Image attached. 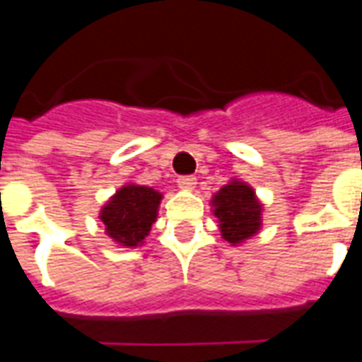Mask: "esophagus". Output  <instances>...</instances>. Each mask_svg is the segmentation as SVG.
Here are the masks:
<instances>
[{
	"label": "esophagus",
	"mask_w": 362,
	"mask_h": 362,
	"mask_svg": "<svg viewBox=\"0 0 362 362\" xmlns=\"http://www.w3.org/2000/svg\"><path fill=\"white\" fill-rule=\"evenodd\" d=\"M196 178L194 176H180L178 178V186H180L182 189H194L196 188Z\"/></svg>",
	"instance_id": "obj_1"
}]
</instances>
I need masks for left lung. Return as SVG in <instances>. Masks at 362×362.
Here are the masks:
<instances>
[{"instance_id":"8db88e82","label":"left lung","mask_w":362,"mask_h":362,"mask_svg":"<svg viewBox=\"0 0 362 362\" xmlns=\"http://www.w3.org/2000/svg\"><path fill=\"white\" fill-rule=\"evenodd\" d=\"M211 205L213 215L219 219L221 236L227 243H244L262 228V204L246 182H228L213 196Z\"/></svg>"}]
</instances>
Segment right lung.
I'll list each match as a JSON object with an SVG mask.
<instances>
[{"instance_id": "obj_1", "label": "right lung", "mask_w": 362, "mask_h": 362, "mask_svg": "<svg viewBox=\"0 0 362 362\" xmlns=\"http://www.w3.org/2000/svg\"><path fill=\"white\" fill-rule=\"evenodd\" d=\"M160 199L163 194L149 186H122L100 209L98 219L106 228L104 233L124 248L141 246L157 221Z\"/></svg>"}]
</instances>
